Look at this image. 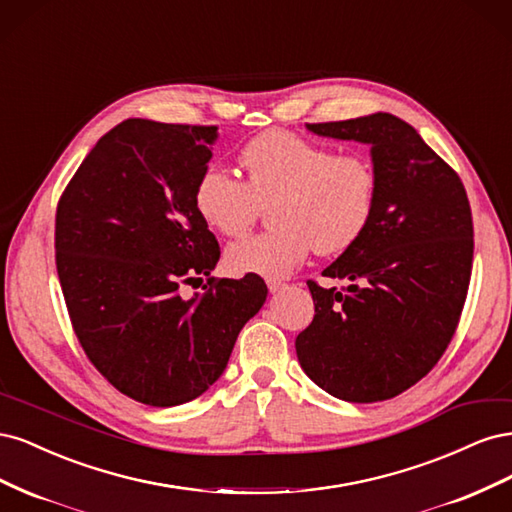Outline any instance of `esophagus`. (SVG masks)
<instances>
[{"mask_svg": "<svg viewBox=\"0 0 512 512\" xmlns=\"http://www.w3.org/2000/svg\"><path fill=\"white\" fill-rule=\"evenodd\" d=\"M267 286H269V292H273V294H275V292H282V290L286 288L284 282H277V280H269Z\"/></svg>", "mask_w": 512, "mask_h": 512, "instance_id": "34e87169", "label": "esophagus"}]
</instances>
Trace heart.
Instances as JSON below:
<instances>
[{
    "mask_svg": "<svg viewBox=\"0 0 512 512\" xmlns=\"http://www.w3.org/2000/svg\"><path fill=\"white\" fill-rule=\"evenodd\" d=\"M245 181L218 166L198 177L194 207L211 230L232 237L250 226L258 205L275 228L228 245L226 265L269 280L297 269L309 250L342 254L363 237L376 209L378 177L359 153H339L286 132L252 138L239 156Z\"/></svg>",
    "mask_w": 512,
    "mask_h": 512,
    "instance_id": "obj_1",
    "label": "heart"
}]
</instances>
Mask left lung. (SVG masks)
Segmentation results:
<instances>
[{
	"instance_id": "8db88e82",
	"label": "left lung",
	"mask_w": 512,
	"mask_h": 512,
	"mask_svg": "<svg viewBox=\"0 0 512 512\" xmlns=\"http://www.w3.org/2000/svg\"><path fill=\"white\" fill-rule=\"evenodd\" d=\"M307 130L369 145L378 196L363 237L322 271L346 290L307 282L316 314L294 348L322 391L374 404L427 376L451 344L472 273L470 203L455 170L395 115Z\"/></svg>"
}]
</instances>
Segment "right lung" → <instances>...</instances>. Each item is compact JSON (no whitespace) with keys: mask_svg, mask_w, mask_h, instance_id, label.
I'll return each instance as SVG.
<instances>
[{"mask_svg":"<svg viewBox=\"0 0 512 512\" xmlns=\"http://www.w3.org/2000/svg\"><path fill=\"white\" fill-rule=\"evenodd\" d=\"M213 126L126 119L76 170L55 218L57 273L76 337L117 391L181 406L228 365L267 301L258 275L213 282L220 245L194 207ZM208 277L183 300L181 283Z\"/></svg>","mask_w":512,"mask_h":512,"instance_id":"obj_1","label":"right lung"}]
</instances>
